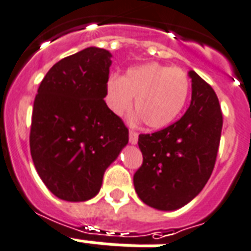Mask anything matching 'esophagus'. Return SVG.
Listing matches in <instances>:
<instances>
[{
  "label": "esophagus",
  "mask_w": 251,
  "mask_h": 251,
  "mask_svg": "<svg viewBox=\"0 0 251 251\" xmlns=\"http://www.w3.org/2000/svg\"><path fill=\"white\" fill-rule=\"evenodd\" d=\"M129 142L131 143V145H137V142H138V133H137V131L130 130L129 131Z\"/></svg>",
  "instance_id": "1"
}]
</instances>
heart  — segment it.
I'll use <instances>...</instances> for the list:
<instances>
[{
	"label": "heart",
	"mask_w": 251,
	"mask_h": 251,
	"mask_svg": "<svg viewBox=\"0 0 251 251\" xmlns=\"http://www.w3.org/2000/svg\"><path fill=\"white\" fill-rule=\"evenodd\" d=\"M189 77L179 67L146 63L126 71L124 77L110 76L106 101L117 116L133 106L151 129H162L175 121L189 95Z\"/></svg>",
	"instance_id": "1"
}]
</instances>
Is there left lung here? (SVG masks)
<instances>
[{
    "instance_id": "obj_1",
    "label": "left lung",
    "mask_w": 251,
    "mask_h": 251,
    "mask_svg": "<svg viewBox=\"0 0 251 251\" xmlns=\"http://www.w3.org/2000/svg\"><path fill=\"white\" fill-rule=\"evenodd\" d=\"M188 110L175 124L141 134L142 166L134 174L139 199L159 210H175L198 196L212 175L219 151L223 113L209 84L195 71Z\"/></svg>"
}]
</instances>
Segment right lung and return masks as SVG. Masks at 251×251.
<instances>
[{"mask_svg":"<svg viewBox=\"0 0 251 251\" xmlns=\"http://www.w3.org/2000/svg\"><path fill=\"white\" fill-rule=\"evenodd\" d=\"M110 57L99 47L64 57L46 74L34 100L32 162L46 187L66 201L95 198L105 170L129 142V130L104 100Z\"/></svg>","mask_w":251,"mask_h":251,"instance_id":"add662e5","label":"right lung"}]
</instances>
